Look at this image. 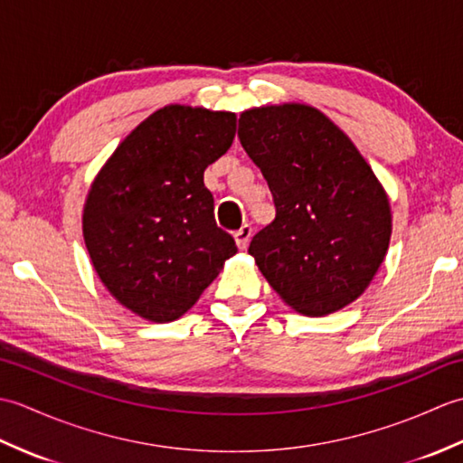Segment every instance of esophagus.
Instances as JSON below:
<instances>
[{
    "label": "esophagus",
    "mask_w": 463,
    "mask_h": 463,
    "mask_svg": "<svg viewBox=\"0 0 463 463\" xmlns=\"http://www.w3.org/2000/svg\"><path fill=\"white\" fill-rule=\"evenodd\" d=\"M250 237H252V226L250 224H242L241 229L234 232V241H237V247L241 249V250H244L249 247V241H250Z\"/></svg>",
    "instance_id": "34e87169"
}]
</instances>
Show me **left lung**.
I'll use <instances>...</instances> for the list:
<instances>
[{
  "label": "left lung",
  "instance_id": "left-lung-1",
  "mask_svg": "<svg viewBox=\"0 0 463 463\" xmlns=\"http://www.w3.org/2000/svg\"><path fill=\"white\" fill-rule=\"evenodd\" d=\"M239 139L277 209L249 247L264 279L307 317L356 300L392 234L388 194L366 159L326 115L300 103L241 113Z\"/></svg>",
  "mask_w": 463,
  "mask_h": 463
}]
</instances>
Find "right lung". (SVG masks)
<instances>
[{"instance_id": "1", "label": "right lung", "mask_w": 463, "mask_h": 463, "mask_svg": "<svg viewBox=\"0 0 463 463\" xmlns=\"http://www.w3.org/2000/svg\"><path fill=\"white\" fill-rule=\"evenodd\" d=\"M237 133V115L166 105L117 146L87 194L83 239L105 288L137 317L173 322L237 252L216 226L204 169Z\"/></svg>"}]
</instances>
